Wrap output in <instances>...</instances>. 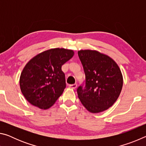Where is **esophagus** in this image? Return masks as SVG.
<instances>
[{
    "instance_id": "34e87169",
    "label": "esophagus",
    "mask_w": 146,
    "mask_h": 146,
    "mask_svg": "<svg viewBox=\"0 0 146 146\" xmlns=\"http://www.w3.org/2000/svg\"><path fill=\"white\" fill-rule=\"evenodd\" d=\"M70 87L73 88V89H76V87H77V84H70Z\"/></svg>"
}]
</instances>
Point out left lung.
Returning a JSON list of instances; mask_svg holds the SVG:
<instances>
[{"label":"left lung","mask_w":146,"mask_h":146,"mask_svg":"<svg viewBox=\"0 0 146 146\" xmlns=\"http://www.w3.org/2000/svg\"><path fill=\"white\" fill-rule=\"evenodd\" d=\"M78 55L86 76L84 84L76 90L81 103L93 113L108 110L117 100L122 88L119 67L110 56L97 51L80 50Z\"/></svg>","instance_id":"left-lung-1"}]
</instances>
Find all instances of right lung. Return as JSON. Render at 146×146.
I'll return each mask as SVG.
<instances>
[{"instance_id": "1", "label": "right lung", "mask_w": 146, "mask_h": 146, "mask_svg": "<svg viewBox=\"0 0 146 146\" xmlns=\"http://www.w3.org/2000/svg\"><path fill=\"white\" fill-rule=\"evenodd\" d=\"M73 54L70 49H51L26 64L20 77V87L31 104L46 110L55 104L66 86L62 66Z\"/></svg>"}]
</instances>
